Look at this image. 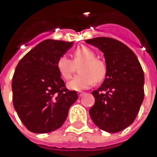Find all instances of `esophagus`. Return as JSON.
I'll return each instance as SVG.
<instances>
[{"label": "esophagus", "instance_id": "obj_1", "mask_svg": "<svg viewBox=\"0 0 157 157\" xmlns=\"http://www.w3.org/2000/svg\"><path fill=\"white\" fill-rule=\"evenodd\" d=\"M84 94H85V93H83V92H79V93H78V97H79V98L82 97Z\"/></svg>", "mask_w": 157, "mask_h": 157}]
</instances>
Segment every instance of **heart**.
<instances>
[{"label":"heart","instance_id":"obj_1","mask_svg":"<svg viewBox=\"0 0 157 157\" xmlns=\"http://www.w3.org/2000/svg\"><path fill=\"white\" fill-rule=\"evenodd\" d=\"M72 60L65 56L58 57L57 69L64 80H69L75 72L76 66H78L79 74L68 83L71 90L81 91L91 87L94 82L102 81L105 78L107 67L105 63L96 57L94 50L86 46L77 48L72 52Z\"/></svg>","mask_w":157,"mask_h":157}]
</instances>
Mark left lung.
<instances>
[{
	"mask_svg": "<svg viewBox=\"0 0 157 157\" xmlns=\"http://www.w3.org/2000/svg\"><path fill=\"white\" fill-rule=\"evenodd\" d=\"M104 53L107 72L101 86L93 91L89 113L101 130L117 133L134 122L144 98V73L136 54L111 37L86 41Z\"/></svg>",
	"mask_w": 157,
	"mask_h": 157,
	"instance_id": "8db88e82",
	"label": "left lung"
}]
</instances>
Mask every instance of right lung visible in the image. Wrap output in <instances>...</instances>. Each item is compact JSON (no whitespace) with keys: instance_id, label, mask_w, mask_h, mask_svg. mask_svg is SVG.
I'll return each mask as SVG.
<instances>
[{"instance_id":"right-lung-1","label":"right lung","mask_w":157,"mask_h":157,"mask_svg":"<svg viewBox=\"0 0 157 157\" xmlns=\"http://www.w3.org/2000/svg\"><path fill=\"white\" fill-rule=\"evenodd\" d=\"M72 42L47 39L29 52L16 65L12 78L13 105L28 130L37 134L59 128L78 100L57 69L58 57Z\"/></svg>"}]
</instances>
